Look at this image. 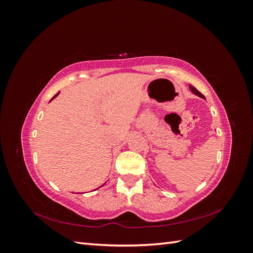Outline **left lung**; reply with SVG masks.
I'll use <instances>...</instances> for the list:
<instances>
[{"label":"left lung","instance_id":"obj_1","mask_svg":"<svg viewBox=\"0 0 253 253\" xmlns=\"http://www.w3.org/2000/svg\"><path fill=\"white\" fill-rule=\"evenodd\" d=\"M189 87H190V89H191V91H192L193 94H195L196 96H198V97H201V98H203V99H206L205 98V96L202 94V93H200V91H198L193 85H191V84H189Z\"/></svg>","mask_w":253,"mask_h":253}]
</instances>
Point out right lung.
<instances>
[{"mask_svg": "<svg viewBox=\"0 0 253 253\" xmlns=\"http://www.w3.org/2000/svg\"><path fill=\"white\" fill-rule=\"evenodd\" d=\"M58 95H59V93H58V94H57V95H55V96H53V97H52V99H55V98H56V97H57V96H58ZM52 99H51V100H52Z\"/></svg>", "mask_w": 253, "mask_h": 253, "instance_id": "right-lung-1", "label": "right lung"}]
</instances>
